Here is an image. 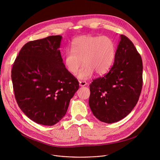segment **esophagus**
<instances>
[{
  "label": "esophagus",
  "mask_w": 160,
  "mask_h": 160,
  "mask_svg": "<svg viewBox=\"0 0 160 160\" xmlns=\"http://www.w3.org/2000/svg\"><path fill=\"white\" fill-rule=\"evenodd\" d=\"M87 85V83L85 81H79V85L80 87H84Z\"/></svg>",
  "instance_id": "obj_1"
}]
</instances>
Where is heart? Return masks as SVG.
<instances>
[{"label":"heart","mask_w":160,"mask_h":160,"mask_svg":"<svg viewBox=\"0 0 160 160\" xmlns=\"http://www.w3.org/2000/svg\"><path fill=\"white\" fill-rule=\"evenodd\" d=\"M116 55V45L108 36L82 35L75 38L71 50L66 51L64 62L68 72L75 74L83 63L77 77L86 80L98 75L106 73L112 66Z\"/></svg>","instance_id":"heart-1"}]
</instances>
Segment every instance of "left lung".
Segmentation results:
<instances>
[{
    "instance_id": "1",
    "label": "left lung",
    "mask_w": 160,
    "mask_h": 160,
    "mask_svg": "<svg viewBox=\"0 0 160 160\" xmlns=\"http://www.w3.org/2000/svg\"><path fill=\"white\" fill-rule=\"evenodd\" d=\"M142 68L141 56L133 43L121 35L111 70L89 85V106L99 120L115 123L132 111L141 92Z\"/></svg>"
}]
</instances>
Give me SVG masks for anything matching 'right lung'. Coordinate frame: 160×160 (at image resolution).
I'll list each match as a JSON object with an SVG mask.
<instances>
[{
  "mask_svg": "<svg viewBox=\"0 0 160 160\" xmlns=\"http://www.w3.org/2000/svg\"><path fill=\"white\" fill-rule=\"evenodd\" d=\"M62 36H49L27 43L11 71L14 96L25 115L34 122L52 126L65 115L79 88L68 71L61 52Z\"/></svg>",
  "mask_w": 160,
  "mask_h": 160,
  "instance_id": "1",
  "label": "right lung"
}]
</instances>
